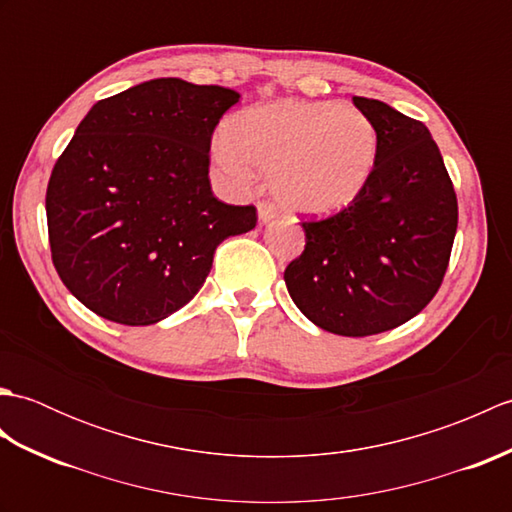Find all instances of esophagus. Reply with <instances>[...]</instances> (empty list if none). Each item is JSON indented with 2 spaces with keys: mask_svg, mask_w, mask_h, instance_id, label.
<instances>
[{
  "mask_svg": "<svg viewBox=\"0 0 512 512\" xmlns=\"http://www.w3.org/2000/svg\"><path fill=\"white\" fill-rule=\"evenodd\" d=\"M257 215H259V222H262V224L275 220V217H277V206L273 202H259L257 204Z\"/></svg>",
  "mask_w": 512,
  "mask_h": 512,
  "instance_id": "esophagus-1",
  "label": "esophagus"
}]
</instances>
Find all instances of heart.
Listing matches in <instances>:
<instances>
[{
	"label": "heart",
	"instance_id": "obj_1",
	"mask_svg": "<svg viewBox=\"0 0 512 512\" xmlns=\"http://www.w3.org/2000/svg\"><path fill=\"white\" fill-rule=\"evenodd\" d=\"M215 162L228 178L270 173L281 206L301 215H332L350 206L372 180L378 132L369 118L339 103L279 101L235 116Z\"/></svg>",
	"mask_w": 512,
	"mask_h": 512
}]
</instances>
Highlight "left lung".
Instances as JSON below:
<instances>
[{
	"mask_svg": "<svg viewBox=\"0 0 512 512\" xmlns=\"http://www.w3.org/2000/svg\"><path fill=\"white\" fill-rule=\"evenodd\" d=\"M352 103L378 132L372 180L343 211L301 222L306 246L284 279L321 330L372 336L436 297L458 231V198L424 123L376 99Z\"/></svg>",
	"mask_w": 512,
	"mask_h": 512,
	"instance_id": "8db88e82",
	"label": "left lung"
}]
</instances>
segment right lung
Listing matches in <instances>:
<instances>
[{"instance_id": "right-lung-1", "label": "right lung", "mask_w": 512, "mask_h": 512, "mask_svg": "<svg viewBox=\"0 0 512 512\" xmlns=\"http://www.w3.org/2000/svg\"><path fill=\"white\" fill-rule=\"evenodd\" d=\"M235 90L154 79L96 103L46 191L52 264L85 308L151 325L195 297L215 248L257 224L209 180L211 138Z\"/></svg>"}]
</instances>
